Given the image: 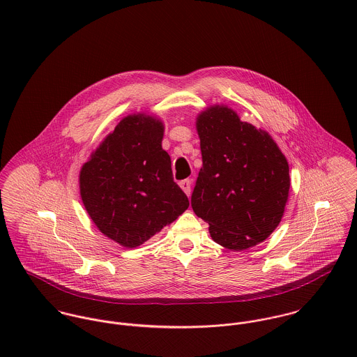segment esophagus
Returning <instances> with one entry per match:
<instances>
[{"mask_svg":"<svg viewBox=\"0 0 357 357\" xmlns=\"http://www.w3.org/2000/svg\"><path fill=\"white\" fill-rule=\"evenodd\" d=\"M191 185H192V181H191V180H183V181L180 183V188L185 192L187 197H190V194H191Z\"/></svg>","mask_w":357,"mask_h":357,"instance_id":"34e87169","label":"esophagus"}]
</instances>
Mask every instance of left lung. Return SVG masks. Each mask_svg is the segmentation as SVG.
<instances>
[{
    "instance_id": "8db88e82",
    "label": "left lung",
    "mask_w": 357,
    "mask_h": 357,
    "mask_svg": "<svg viewBox=\"0 0 357 357\" xmlns=\"http://www.w3.org/2000/svg\"><path fill=\"white\" fill-rule=\"evenodd\" d=\"M202 167L191 204L211 239L232 252L264 242L289 201V162L272 136L225 104L197 116Z\"/></svg>"
}]
</instances>
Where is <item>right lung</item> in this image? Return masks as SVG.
Returning <instances> with one entry per match:
<instances>
[{
    "instance_id": "obj_1",
    "label": "right lung",
    "mask_w": 357,
    "mask_h": 357,
    "mask_svg": "<svg viewBox=\"0 0 357 357\" xmlns=\"http://www.w3.org/2000/svg\"><path fill=\"white\" fill-rule=\"evenodd\" d=\"M163 121L137 112L121 119L79 172V195L104 236L126 249L147 242L190 206L162 149Z\"/></svg>"
}]
</instances>
